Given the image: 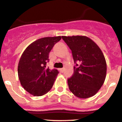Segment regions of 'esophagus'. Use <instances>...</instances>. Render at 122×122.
Returning <instances> with one entry per match:
<instances>
[{
    "label": "esophagus",
    "mask_w": 122,
    "mask_h": 122,
    "mask_svg": "<svg viewBox=\"0 0 122 122\" xmlns=\"http://www.w3.org/2000/svg\"><path fill=\"white\" fill-rule=\"evenodd\" d=\"M59 70H60V72H63V71H64V69L63 68H60V69H59Z\"/></svg>",
    "instance_id": "34e87169"
}]
</instances>
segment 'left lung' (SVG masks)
Masks as SVG:
<instances>
[{
    "instance_id": "left-lung-1",
    "label": "left lung",
    "mask_w": 122,
    "mask_h": 122,
    "mask_svg": "<svg viewBox=\"0 0 122 122\" xmlns=\"http://www.w3.org/2000/svg\"><path fill=\"white\" fill-rule=\"evenodd\" d=\"M72 51L75 66L68 79L70 91L80 98L93 97L101 89L106 77L105 57L98 45L85 36H63Z\"/></svg>"
}]
</instances>
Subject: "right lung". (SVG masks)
<instances>
[{"label": "right lung", "instance_id": "obj_1", "mask_svg": "<svg viewBox=\"0 0 122 122\" xmlns=\"http://www.w3.org/2000/svg\"><path fill=\"white\" fill-rule=\"evenodd\" d=\"M61 36L46 37L35 41L22 54L18 65V75L23 87L35 97L51 90L59 71L47 68L49 53Z\"/></svg>", "mask_w": 122, "mask_h": 122}]
</instances>
